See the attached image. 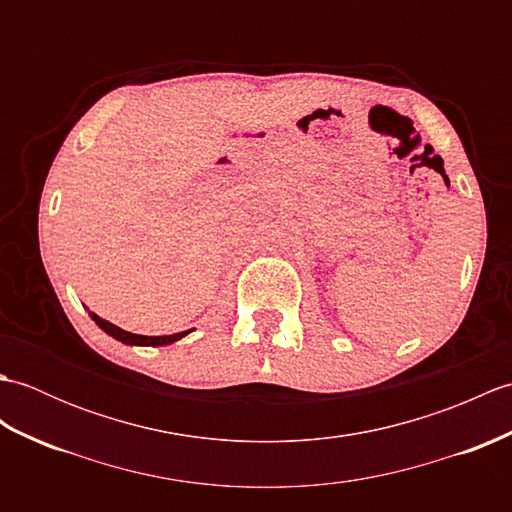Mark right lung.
<instances>
[{
	"label": "right lung",
	"mask_w": 512,
	"mask_h": 512,
	"mask_svg": "<svg viewBox=\"0 0 512 512\" xmlns=\"http://www.w3.org/2000/svg\"><path fill=\"white\" fill-rule=\"evenodd\" d=\"M90 317L96 321V325H99V328H101L103 332H107L110 336H114L116 341H121V343H125V345H151V347H160V345L176 343V341H180V339H182V336H187V334L191 332V330H187V332L167 334V336H143V334L125 332V330L118 328V325H114V323H110V321L101 319L99 314H94V312H90Z\"/></svg>",
	"instance_id": "right-lung-1"
}]
</instances>
